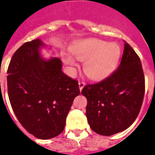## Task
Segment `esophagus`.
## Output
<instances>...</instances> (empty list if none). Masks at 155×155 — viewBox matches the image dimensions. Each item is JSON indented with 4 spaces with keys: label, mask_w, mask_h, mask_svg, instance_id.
<instances>
[{
    "label": "esophagus",
    "mask_w": 155,
    "mask_h": 155,
    "mask_svg": "<svg viewBox=\"0 0 155 155\" xmlns=\"http://www.w3.org/2000/svg\"><path fill=\"white\" fill-rule=\"evenodd\" d=\"M84 85H85V83H84V81H80L79 82V87H80L81 91H82V89L84 87Z\"/></svg>",
    "instance_id": "esophagus-1"
}]
</instances>
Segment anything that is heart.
Instances as JSON below:
<instances>
[{"instance_id": "obj_1", "label": "heart", "mask_w": 155, "mask_h": 155, "mask_svg": "<svg viewBox=\"0 0 155 155\" xmlns=\"http://www.w3.org/2000/svg\"><path fill=\"white\" fill-rule=\"evenodd\" d=\"M74 57L84 61V71L88 77L94 81L103 80L110 75L116 69L120 61V46L116 43H108L99 39H87L78 41L71 47ZM66 64L74 65L70 56L64 58Z\"/></svg>"}]
</instances>
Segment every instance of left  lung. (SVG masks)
Listing matches in <instances>:
<instances>
[{
	"label": "left lung",
	"mask_w": 155,
	"mask_h": 155,
	"mask_svg": "<svg viewBox=\"0 0 155 155\" xmlns=\"http://www.w3.org/2000/svg\"><path fill=\"white\" fill-rule=\"evenodd\" d=\"M145 91L139 55L127 42L121 61L110 75L81 91L87 99L86 117L91 130L110 136L128 129L136 120Z\"/></svg>",
	"instance_id": "left-lung-1"
}]
</instances>
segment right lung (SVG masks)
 <instances>
[{
  "label": "right lung",
  "mask_w": 155,
  "mask_h": 155,
  "mask_svg": "<svg viewBox=\"0 0 155 155\" xmlns=\"http://www.w3.org/2000/svg\"><path fill=\"white\" fill-rule=\"evenodd\" d=\"M35 39L15 51L7 70V91L15 116L24 129L38 139L62 133L74 99L80 94L78 81L63 73L59 58L43 60Z\"/></svg>",
  "instance_id": "add662e5"
}]
</instances>
